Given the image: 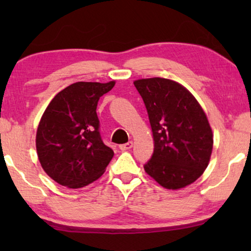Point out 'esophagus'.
I'll return each instance as SVG.
<instances>
[{"instance_id":"esophagus-1","label":"esophagus","mask_w":251,"mask_h":251,"mask_svg":"<svg viewBox=\"0 0 251 251\" xmlns=\"http://www.w3.org/2000/svg\"><path fill=\"white\" fill-rule=\"evenodd\" d=\"M132 146H133V143L132 142H128V143H126V144H122V145H120L119 147H120V150H121V151H126V150L131 149Z\"/></svg>"}]
</instances>
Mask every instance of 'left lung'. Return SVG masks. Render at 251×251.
I'll use <instances>...</instances> for the list:
<instances>
[{"label":"left lung","instance_id":"1","mask_svg":"<svg viewBox=\"0 0 251 251\" xmlns=\"http://www.w3.org/2000/svg\"><path fill=\"white\" fill-rule=\"evenodd\" d=\"M133 84L154 139L153 155L144 169L169 190L192 184L207 168L214 143L203 109L187 89L168 78H142Z\"/></svg>","mask_w":251,"mask_h":251}]
</instances>
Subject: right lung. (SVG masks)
<instances>
[{
	"instance_id": "obj_1",
	"label": "right lung",
	"mask_w": 251,
	"mask_h": 251,
	"mask_svg": "<svg viewBox=\"0 0 251 251\" xmlns=\"http://www.w3.org/2000/svg\"><path fill=\"white\" fill-rule=\"evenodd\" d=\"M115 82H76L54 96L41 118L36 151L43 170L70 188L87 186L104 174L114 152L102 142L99 98Z\"/></svg>"
}]
</instances>
